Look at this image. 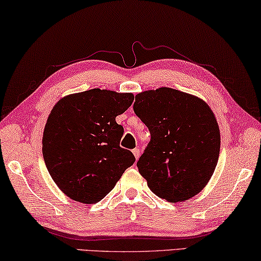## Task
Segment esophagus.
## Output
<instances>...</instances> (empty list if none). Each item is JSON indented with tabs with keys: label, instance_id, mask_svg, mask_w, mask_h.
<instances>
[{
	"label": "esophagus",
	"instance_id": "1",
	"mask_svg": "<svg viewBox=\"0 0 261 261\" xmlns=\"http://www.w3.org/2000/svg\"><path fill=\"white\" fill-rule=\"evenodd\" d=\"M132 153H134V155H135V158H136V160H138V158H139V155H140V151H139V148H134V150H132Z\"/></svg>",
	"mask_w": 261,
	"mask_h": 261
}]
</instances>
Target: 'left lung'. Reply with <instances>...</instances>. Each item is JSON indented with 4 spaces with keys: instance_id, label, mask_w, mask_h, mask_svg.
<instances>
[{
    "instance_id": "obj_1",
    "label": "left lung",
    "mask_w": 261,
    "mask_h": 261,
    "mask_svg": "<svg viewBox=\"0 0 261 261\" xmlns=\"http://www.w3.org/2000/svg\"><path fill=\"white\" fill-rule=\"evenodd\" d=\"M136 115L151 140L137 167L155 195L172 203L187 201L213 176L221 135L213 110L202 98L161 87L136 95Z\"/></svg>"
}]
</instances>
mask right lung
Masks as SVG:
<instances>
[{"instance_id":"1","label":"right lung","mask_w":261,"mask_h":261,"mask_svg":"<svg viewBox=\"0 0 261 261\" xmlns=\"http://www.w3.org/2000/svg\"><path fill=\"white\" fill-rule=\"evenodd\" d=\"M132 93L95 88L56 103L43 134V156L61 192L93 204L113 190L135 155L119 146L124 129L116 123L134 102Z\"/></svg>"}]
</instances>
